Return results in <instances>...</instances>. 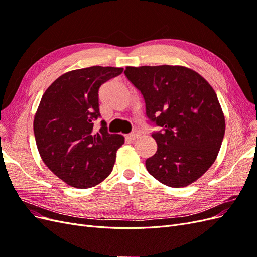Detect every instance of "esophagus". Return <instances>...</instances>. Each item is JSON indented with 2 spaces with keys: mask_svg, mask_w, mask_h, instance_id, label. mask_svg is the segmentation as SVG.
<instances>
[{
  "mask_svg": "<svg viewBox=\"0 0 257 257\" xmlns=\"http://www.w3.org/2000/svg\"><path fill=\"white\" fill-rule=\"evenodd\" d=\"M139 136H141V133H139L138 131H134L133 133L128 134V135L126 136V138H127V139H130V141H135V139H136V138H138Z\"/></svg>",
  "mask_w": 257,
  "mask_h": 257,
  "instance_id": "esophagus-1",
  "label": "esophagus"
}]
</instances>
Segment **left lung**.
<instances>
[{
    "label": "left lung",
    "mask_w": 257,
    "mask_h": 257,
    "mask_svg": "<svg viewBox=\"0 0 257 257\" xmlns=\"http://www.w3.org/2000/svg\"><path fill=\"white\" fill-rule=\"evenodd\" d=\"M124 74L142 92L148 118L162 127L152 134L158 150L147 159V170L172 188L195 182L214 163L225 133L215 91L180 65L127 66Z\"/></svg>",
    "instance_id": "8db88e82"
}]
</instances>
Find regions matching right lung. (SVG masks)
Segmentation results:
<instances>
[{
	"mask_svg": "<svg viewBox=\"0 0 257 257\" xmlns=\"http://www.w3.org/2000/svg\"><path fill=\"white\" fill-rule=\"evenodd\" d=\"M122 67L74 69L54 80L42 96L33 128L38 152L51 172L77 189L97 185L110 175L124 137L109 134L100 115L99 87L120 75Z\"/></svg>",
	"mask_w": 257,
	"mask_h": 257,
	"instance_id": "right-lung-1",
	"label": "right lung"
}]
</instances>
